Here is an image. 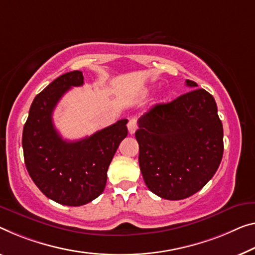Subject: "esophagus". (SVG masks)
<instances>
[{"label": "esophagus", "mask_w": 255, "mask_h": 255, "mask_svg": "<svg viewBox=\"0 0 255 255\" xmlns=\"http://www.w3.org/2000/svg\"><path fill=\"white\" fill-rule=\"evenodd\" d=\"M128 133H130V134H134L136 128H138V123H136L135 117H132V119H130V121H128Z\"/></svg>", "instance_id": "34e87169"}]
</instances>
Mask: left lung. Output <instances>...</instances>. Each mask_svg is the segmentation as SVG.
Returning <instances> with one entry per match:
<instances>
[{"instance_id":"8db88e82","label":"left lung","mask_w":255,"mask_h":255,"mask_svg":"<svg viewBox=\"0 0 255 255\" xmlns=\"http://www.w3.org/2000/svg\"><path fill=\"white\" fill-rule=\"evenodd\" d=\"M186 85L190 91L156 105L140 117L135 131L146 186L171 201L201 190L223 155V128L214 98L204 89H196L194 81L187 80Z\"/></svg>"}]
</instances>
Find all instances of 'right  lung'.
Instances as JSON below:
<instances>
[{"label": "right lung", "mask_w": 255, "mask_h": 255, "mask_svg": "<svg viewBox=\"0 0 255 255\" xmlns=\"http://www.w3.org/2000/svg\"><path fill=\"white\" fill-rule=\"evenodd\" d=\"M83 83L80 70L56 78L35 97L22 131L23 158L30 178L46 197L68 206L88 204L103 193L109 164L128 135V120H121L84 139L61 138L52 113L70 88Z\"/></svg>", "instance_id": "right-lung-1"}]
</instances>
